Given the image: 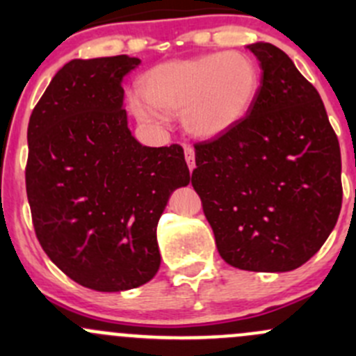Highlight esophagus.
<instances>
[{
  "label": "esophagus",
  "instance_id": "obj_1",
  "mask_svg": "<svg viewBox=\"0 0 356 356\" xmlns=\"http://www.w3.org/2000/svg\"><path fill=\"white\" fill-rule=\"evenodd\" d=\"M184 155H186V161H188L189 170L193 172V168L196 167V161H195V149H193L191 146H189V145H184Z\"/></svg>",
  "mask_w": 356,
  "mask_h": 356
}]
</instances>
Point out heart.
Returning a JSON list of instances; mask_svg holds the SVG:
<instances>
[{
    "label": "heart",
    "mask_w": 356,
    "mask_h": 356,
    "mask_svg": "<svg viewBox=\"0 0 356 356\" xmlns=\"http://www.w3.org/2000/svg\"><path fill=\"white\" fill-rule=\"evenodd\" d=\"M260 88V70L241 51L208 53L161 63L139 81L131 106L143 120L161 122L181 113L191 136L211 139L241 122Z\"/></svg>",
    "instance_id": "heart-1"
}]
</instances>
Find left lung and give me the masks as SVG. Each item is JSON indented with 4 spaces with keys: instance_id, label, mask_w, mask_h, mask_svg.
<instances>
[{
    "instance_id": "8db88e82",
    "label": "left lung",
    "mask_w": 356,
    "mask_h": 356,
    "mask_svg": "<svg viewBox=\"0 0 356 356\" xmlns=\"http://www.w3.org/2000/svg\"><path fill=\"white\" fill-rule=\"evenodd\" d=\"M248 49L261 67L257 98L234 127L196 143L191 184L229 265L289 272L321 250L339 217V141L289 56L270 42Z\"/></svg>"
}]
</instances>
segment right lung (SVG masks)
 Listing matches in <instances>:
<instances>
[{
    "label": "right lung",
    "mask_w": 356,
    "mask_h": 356,
    "mask_svg": "<svg viewBox=\"0 0 356 356\" xmlns=\"http://www.w3.org/2000/svg\"><path fill=\"white\" fill-rule=\"evenodd\" d=\"M127 55L72 60L51 79L27 129L25 188L39 245L84 288H138L160 268L156 225L188 186L179 145L136 141L122 108Z\"/></svg>",
    "instance_id": "right-lung-1"
}]
</instances>
